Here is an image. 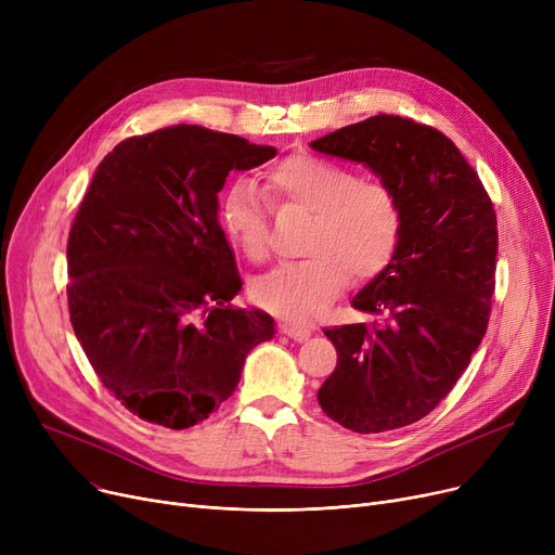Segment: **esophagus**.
I'll return each mask as SVG.
<instances>
[{
    "instance_id": "esophagus-1",
    "label": "esophagus",
    "mask_w": 555,
    "mask_h": 555,
    "mask_svg": "<svg viewBox=\"0 0 555 555\" xmlns=\"http://www.w3.org/2000/svg\"><path fill=\"white\" fill-rule=\"evenodd\" d=\"M281 333H285L287 337H293L295 341H306L310 335H312V328L310 326H304V324H297V322H281L279 324Z\"/></svg>"
}]
</instances>
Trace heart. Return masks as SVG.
Returning <instances> with one entry per match:
<instances>
[{
  "instance_id": "obj_1",
  "label": "heart",
  "mask_w": 555,
  "mask_h": 555,
  "mask_svg": "<svg viewBox=\"0 0 555 555\" xmlns=\"http://www.w3.org/2000/svg\"><path fill=\"white\" fill-rule=\"evenodd\" d=\"M262 186L274 209L310 214L304 260L285 262L256 281L254 299L289 322L322 314L348 281L383 274L402 233L398 195L385 182L360 180L351 168L314 155H289L268 168ZM227 238L251 260L270 251L268 204L249 180L229 184L218 204Z\"/></svg>"
}]
</instances>
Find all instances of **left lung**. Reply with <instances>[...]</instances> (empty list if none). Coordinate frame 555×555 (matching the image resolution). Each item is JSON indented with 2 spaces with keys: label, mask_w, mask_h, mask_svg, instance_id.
I'll return each instance as SVG.
<instances>
[{
  "label": "left lung",
  "mask_w": 555,
  "mask_h": 555,
  "mask_svg": "<svg viewBox=\"0 0 555 555\" xmlns=\"http://www.w3.org/2000/svg\"><path fill=\"white\" fill-rule=\"evenodd\" d=\"M310 145L366 164L402 209L393 260L353 299L375 322L324 331L337 366L317 400L360 434L412 425L452 391L486 335L498 268L492 199L454 141L414 119L377 114Z\"/></svg>",
  "instance_id": "8db88e82"
}]
</instances>
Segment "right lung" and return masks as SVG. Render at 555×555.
<instances>
[{
    "label": "right lung",
    "mask_w": 555,
    "mask_h": 555,
    "mask_svg": "<svg viewBox=\"0 0 555 555\" xmlns=\"http://www.w3.org/2000/svg\"><path fill=\"white\" fill-rule=\"evenodd\" d=\"M274 155L180 124L130 137L99 164L67 241L69 319L103 387L141 421L209 418L274 335L268 312L231 304L243 281L218 220L229 170Z\"/></svg>",
    "instance_id": "right-lung-1"
}]
</instances>
